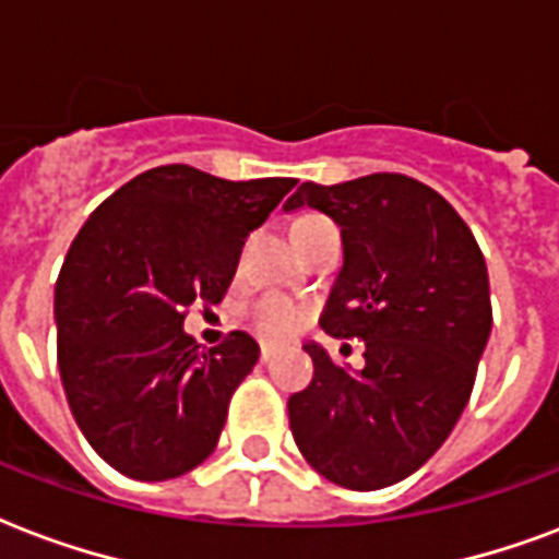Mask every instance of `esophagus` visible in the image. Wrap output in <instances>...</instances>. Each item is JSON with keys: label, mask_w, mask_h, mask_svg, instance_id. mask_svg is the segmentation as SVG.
I'll return each instance as SVG.
<instances>
[{"label": "esophagus", "mask_w": 559, "mask_h": 559, "mask_svg": "<svg viewBox=\"0 0 559 559\" xmlns=\"http://www.w3.org/2000/svg\"><path fill=\"white\" fill-rule=\"evenodd\" d=\"M276 353V344H262V349H259V356H262V361H271Z\"/></svg>", "instance_id": "obj_1"}]
</instances>
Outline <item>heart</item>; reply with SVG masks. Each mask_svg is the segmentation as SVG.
<instances>
[{
  "label": "heart",
  "instance_id": "heart-1",
  "mask_svg": "<svg viewBox=\"0 0 559 559\" xmlns=\"http://www.w3.org/2000/svg\"><path fill=\"white\" fill-rule=\"evenodd\" d=\"M318 224H326V218H320V215H302L294 224V233L309 230V227H318ZM248 318L253 320V326L262 335H267V338H285V335H292V332L300 329L302 311L292 300H285L283 294H265V297L250 302Z\"/></svg>",
  "mask_w": 559,
  "mask_h": 559
}]
</instances>
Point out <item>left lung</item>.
<instances>
[{
    "mask_svg": "<svg viewBox=\"0 0 559 559\" xmlns=\"http://www.w3.org/2000/svg\"><path fill=\"white\" fill-rule=\"evenodd\" d=\"M314 206L341 227L344 267L320 326L365 341L349 373L306 344L314 376L288 400L302 457L347 490L408 478L452 435L492 326L490 280L473 230L443 194L405 175L302 183L285 210Z\"/></svg>",
    "mask_w": 559,
    "mask_h": 559,
    "instance_id": "left-lung-1",
    "label": "left lung"
}]
</instances>
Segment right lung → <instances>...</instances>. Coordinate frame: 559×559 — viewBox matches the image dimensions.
<instances>
[{"mask_svg": "<svg viewBox=\"0 0 559 559\" xmlns=\"http://www.w3.org/2000/svg\"><path fill=\"white\" fill-rule=\"evenodd\" d=\"M294 186L151 168L69 245L55 285L60 382L90 445L128 478L168 481L215 452L259 344L230 332L201 349L183 332L186 311L224 300L245 239Z\"/></svg>", "mask_w": 559, "mask_h": 559, "instance_id": "add662e5", "label": "right lung"}]
</instances>
